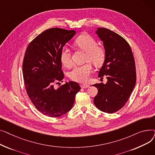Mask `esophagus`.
I'll use <instances>...</instances> for the list:
<instances>
[{
  "label": "esophagus",
  "mask_w": 155,
  "mask_h": 155,
  "mask_svg": "<svg viewBox=\"0 0 155 155\" xmlns=\"http://www.w3.org/2000/svg\"><path fill=\"white\" fill-rule=\"evenodd\" d=\"M89 87H90V85H87V84H82V85H81V87L83 88H88Z\"/></svg>",
  "instance_id": "obj_1"
}]
</instances>
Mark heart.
Listing matches in <instances>:
<instances>
[{
  "mask_svg": "<svg viewBox=\"0 0 155 155\" xmlns=\"http://www.w3.org/2000/svg\"><path fill=\"white\" fill-rule=\"evenodd\" d=\"M73 44L80 50L85 52V61H90L96 67H99L104 63L106 56L105 49L101 46L97 45L96 40L91 36L87 34L81 35L75 39ZM60 60L65 67H71L72 61L68 48H64L61 50ZM91 63L75 66L70 73V78L80 83L87 82L92 72Z\"/></svg>",
  "mask_w": 155,
  "mask_h": 155,
  "instance_id": "obj_1",
  "label": "heart"
}]
</instances>
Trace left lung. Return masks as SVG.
Wrapping results in <instances>:
<instances>
[{
  "instance_id": "obj_1",
  "label": "left lung",
  "mask_w": 155,
  "mask_h": 155,
  "mask_svg": "<svg viewBox=\"0 0 155 155\" xmlns=\"http://www.w3.org/2000/svg\"><path fill=\"white\" fill-rule=\"evenodd\" d=\"M96 33L106 53L98 76H106L107 82L93 85L98 89L94 102L97 109L112 114L124 106L133 91L136 81L135 61L131 47L123 37L104 28H99Z\"/></svg>"
}]
</instances>
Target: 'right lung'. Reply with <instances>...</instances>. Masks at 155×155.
<instances>
[{
	"instance_id": "add662e5",
	"label": "right lung",
	"mask_w": 155,
	"mask_h": 155,
	"mask_svg": "<svg viewBox=\"0 0 155 155\" xmlns=\"http://www.w3.org/2000/svg\"><path fill=\"white\" fill-rule=\"evenodd\" d=\"M75 33L74 30L48 29L29 44L24 54L22 74L26 92L36 109L48 117H58L70 110L80 90L73 81L57 89L54 86L63 82L60 53Z\"/></svg>"
}]
</instances>
